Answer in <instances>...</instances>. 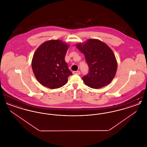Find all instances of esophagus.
Wrapping results in <instances>:
<instances>
[{"label": "esophagus", "mask_w": 147, "mask_h": 147, "mask_svg": "<svg viewBox=\"0 0 147 147\" xmlns=\"http://www.w3.org/2000/svg\"><path fill=\"white\" fill-rule=\"evenodd\" d=\"M73 73L74 74H78V75H80V72L79 71H74L73 72Z\"/></svg>", "instance_id": "obj_1"}]
</instances>
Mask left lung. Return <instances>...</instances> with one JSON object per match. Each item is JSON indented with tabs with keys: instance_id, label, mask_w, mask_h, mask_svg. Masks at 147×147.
I'll return each instance as SVG.
<instances>
[{
	"instance_id": "obj_1",
	"label": "left lung",
	"mask_w": 147,
	"mask_h": 147,
	"mask_svg": "<svg viewBox=\"0 0 147 147\" xmlns=\"http://www.w3.org/2000/svg\"><path fill=\"white\" fill-rule=\"evenodd\" d=\"M76 47L84 54L89 72L83 78L89 87L99 89L112 82L117 69L115 56L109 46L98 39H89L78 43Z\"/></svg>"
}]
</instances>
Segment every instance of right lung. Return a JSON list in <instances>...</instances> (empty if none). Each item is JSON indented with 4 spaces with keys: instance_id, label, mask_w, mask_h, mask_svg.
I'll use <instances>...</instances> for the list:
<instances>
[{
    "instance_id": "1",
    "label": "right lung",
    "mask_w": 147,
    "mask_h": 147,
    "mask_svg": "<svg viewBox=\"0 0 147 147\" xmlns=\"http://www.w3.org/2000/svg\"><path fill=\"white\" fill-rule=\"evenodd\" d=\"M69 46L59 40H51L41 44L35 51L31 65L38 82L54 89L67 83L72 73L64 58Z\"/></svg>"
}]
</instances>
